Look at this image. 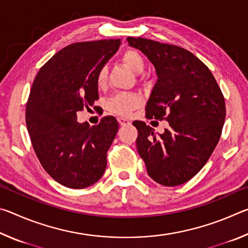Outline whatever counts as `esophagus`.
Segmentation results:
<instances>
[{
  "label": "esophagus",
  "mask_w": 248,
  "mask_h": 248,
  "mask_svg": "<svg viewBox=\"0 0 248 248\" xmlns=\"http://www.w3.org/2000/svg\"><path fill=\"white\" fill-rule=\"evenodd\" d=\"M117 120H118V123H119L120 125H127V124H131V121H130L129 119L124 118V117H118V118H117Z\"/></svg>",
  "instance_id": "obj_1"
}]
</instances>
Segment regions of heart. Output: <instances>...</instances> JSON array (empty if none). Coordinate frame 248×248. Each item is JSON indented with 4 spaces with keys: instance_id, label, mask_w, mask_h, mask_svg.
Segmentation results:
<instances>
[{
    "instance_id": "1",
    "label": "heart",
    "mask_w": 248,
    "mask_h": 248,
    "mask_svg": "<svg viewBox=\"0 0 248 248\" xmlns=\"http://www.w3.org/2000/svg\"><path fill=\"white\" fill-rule=\"evenodd\" d=\"M121 60L134 73L143 72L145 68L143 58H142L139 52L134 51V50H127V51L124 52ZM106 79L107 70L102 68L97 73V77H96V83H97L98 86H104L105 83H106ZM141 104L142 98L138 94L119 93L114 95L108 100L107 107L109 110L115 112V114L121 116H129L134 109L140 107Z\"/></svg>"
}]
</instances>
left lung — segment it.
Listing matches in <instances>:
<instances>
[{"label":"left lung","instance_id":"obj_1","mask_svg":"<svg viewBox=\"0 0 248 248\" xmlns=\"http://www.w3.org/2000/svg\"><path fill=\"white\" fill-rule=\"evenodd\" d=\"M127 40L156 70L146 118L170 124L159 134L134 121L137 150L154 182L178 186L194 177L216 149L225 120L224 97L211 71L188 50L145 38Z\"/></svg>","mask_w":248,"mask_h":248}]
</instances>
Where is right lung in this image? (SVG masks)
<instances>
[{
	"instance_id": "obj_1",
	"label": "right lung",
	"mask_w": 248,
	"mask_h": 248,
	"mask_svg": "<svg viewBox=\"0 0 248 248\" xmlns=\"http://www.w3.org/2000/svg\"><path fill=\"white\" fill-rule=\"evenodd\" d=\"M120 39L77 43L57 52L32 83L26 125L45 170L59 184L82 189L104 175L107 151L118 131L115 117L90 127L77 112L98 99L96 77L117 52Z\"/></svg>"
}]
</instances>
